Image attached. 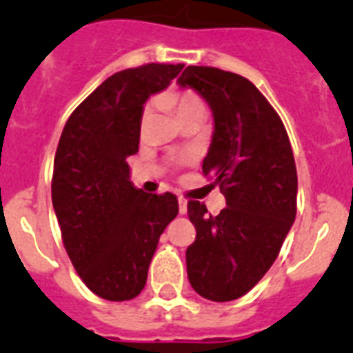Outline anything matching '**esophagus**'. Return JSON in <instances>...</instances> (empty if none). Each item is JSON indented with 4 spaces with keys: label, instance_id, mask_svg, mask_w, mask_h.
Returning a JSON list of instances; mask_svg holds the SVG:
<instances>
[{
    "label": "esophagus",
    "instance_id": "obj_1",
    "mask_svg": "<svg viewBox=\"0 0 353 353\" xmlns=\"http://www.w3.org/2000/svg\"><path fill=\"white\" fill-rule=\"evenodd\" d=\"M179 212L180 214H187V201L182 198L179 199Z\"/></svg>",
    "mask_w": 353,
    "mask_h": 353
}]
</instances>
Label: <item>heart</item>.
<instances>
[{
	"mask_svg": "<svg viewBox=\"0 0 353 353\" xmlns=\"http://www.w3.org/2000/svg\"><path fill=\"white\" fill-rule=\"evenodd\" d=\"M164 108L171 109L174 113V117L179 118V121L182 123L183 120H189V118L194 117H203L207 114V104L201 99V95H198L196 92L191 90H182V92H168L164 95H161L159 99ZM152 114H154V108L152 104H146L141 111V130H145L148 127L150 120H152Z\"/></svg>",
	"mask_w": 353,
	"mask_h": 353,
	"instance_id": "obj_1",
	"label": "heart"
}]
</instances>
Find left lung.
<instances>
[{
  "mask_svg": "<svg viewBox=\"0 0 353 353\" xmlns=\"http://www.w3.org/2000/svg\"><path fill=\"white\" fill-rule=\"evenodd\" d=\"M208 102L214 134L203 173L226 198L219 215L199 201L187 212L196 240L185 252L196 293L214 302L242 297L272 267L297 214V168L281 118L249 79L214 67L179 77Z\"/></svg>",
  "mask_w": 353,
  "mask_h": 353,
  "instance_id": "left-lung-1",
  "label": "left lung"
}]
</instances>
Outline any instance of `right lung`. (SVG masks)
<instances>
[{"instance_id":"obj_1","label":"right lung","mask_w":353,"mask_h":353,"mask_svg":"<svg viewBox=\"0 0 353 353\" xmlns=\"http://www.w3.org/2000/svg\"><path fill=\"white\" fill-rule=\"evenodd\" d=\"M182 63H148L113 74L70 114L56 148L52 207L74 269L95 295L138 297L159 236L179 214L171 192L130 182L143 104L179 76Z\"/></svg>"}]
</instances>
